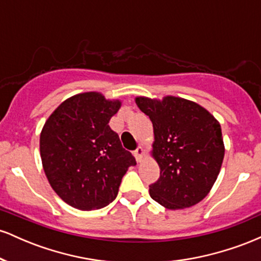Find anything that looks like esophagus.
<instances>
[{"label":"esophagus","mask_w":261,"mask_h":261,"mask_svg":"<svg viewBox=\"0 0 261 261\" xmlns=\"http://www.w3.org/2000/svg\"><path fill=\"white\" fill-rule=\"evenodd\" d=\"M134 154H135V157H136L137 162H142L143 155H145V149H143V148L140 146V147H137L136 151L134 152Z\"/></svg>","instance_id":"esophagus-1"}]
</instances>
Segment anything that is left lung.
<instances>
[{"label": "left lung", "mask_w": 261, "mask_h": 261, "mask_svg": "<svg viewBox=\"0 0 261 261\" xmlns=\"http://www.w3.org/2000/svg\"><path fill=\"white\" fill-rule=\"evenodd\" d=\"M137 107L153 125L152 157L160 179L149 195L168 210L191 207L214 187L224 157L221 125L205 108L184 98L137 97Z\"/></svg>", "instance_id": "obj_1"}]
</instances>
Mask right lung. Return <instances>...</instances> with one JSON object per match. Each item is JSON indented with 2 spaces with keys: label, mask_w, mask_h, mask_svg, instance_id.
I'll return each instance as SVG.
<instances>
[{
  "label": "right lung",
  "mask_w": 261,
  "mask_h": 261,
  "mask_svg": "<svg viewBox=\"0 0 261 261\" xmlns=\"http://www.w3.org/2000/svg\"><path fill=\"white\" fill-rule=\"evenodd\" d=\"M121 101L101 93L73 95L54 110L40 134V155L47 180L74 208L89 211L109 205L122 176L135 166L109 120Z\"/></svg>",
  "instance_id": "obj_1"
}]
</instances>
